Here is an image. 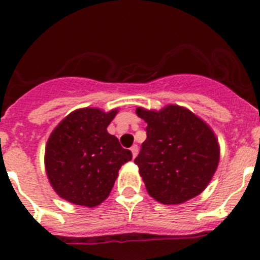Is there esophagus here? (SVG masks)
Segmentation results:
<instances>
[{"instance_id": "34e87169", "label": "esophagus", "mask_w": 260, "mask_h": 260, "mask_svg": "<svg viewBox=\"0 0 260 260\" xmlns=\"http://www.w3.org/2000/svg\"><path fill=\"white\" fill-rule=\"evenodd\" d=\"M131 152H132L133 158H136V157H137V154H138V146L135 145V146L131 147Z\"/></svg>"}]
</instances>
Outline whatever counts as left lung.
Masks as SVG:
<instances>
[{"label": "left lung", "instance_id": "1", "mask_svg": "<svg viewBox=\"0 0 260 260\" xmlns=\"http://www.w3.org/2000/svg\"><path fill=\"white\" fill-rule=\"evenodd\" d=\"M136 113L147 123V138L135 164L149 196L165 205H180L200 195L220 159L210 125L177 104L159 111L138 107Z\"/></svg>", "mask_w": 260, "mask_h": 260}]
</instances>
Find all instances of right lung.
Instances as JSON below:
<instances>
[{"mask_svg":"<svg viewBox=\"0 0 260 260\" xmlns=\"http://www.w3.org/2000/svg\"><path fill=\"white\" fill-rule=\"evenodd\" d=\"M118 108L86 107L68 114L49 136L45 171L51 187L74 205L95 208L109 196L118 171L132 159L107 127Z\"/></svg>","mask_w":260,"mask_h":260,"instance_id":"obj_1","label":"right lung"}]
</instances>
